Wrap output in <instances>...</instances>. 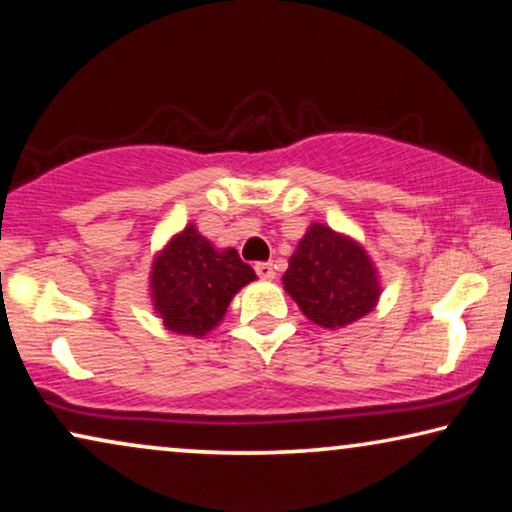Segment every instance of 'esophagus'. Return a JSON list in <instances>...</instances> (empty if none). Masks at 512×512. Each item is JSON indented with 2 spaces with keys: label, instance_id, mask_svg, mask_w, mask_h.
Listing matches in <instances>:
<instances>
[{
  "label": "esophagus",
  "instance_id": "34e87169",
  "mask_svg": "<svg viewBox=\"0 0 512 512\" xmlns=\"http://www.w3.org/2000/svg\"><path fill=\"white\" fill-rule=\"evenodd\" d=\"M256 275L261 279H275V265L272 263H256Z\"/></svg>",
  "mask_w": 512,
  "mask_h": 512
}]
</instances>
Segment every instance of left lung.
<instances>
[{"instance_id":"1","label":"left lung","mask_w":512,"mask_h":512,"mask_svg":"<svg viewBox=\"0 0 512 512\" xmlns=\"http://www.w3.org/2000/svg\"><path fill=\"white\" fill-rule=\"evenodd\" d=\"M282 282L305 317L324 328L366 317L380 298L377 270L366 249L321 223L307 228Z\"/></svg>"}]
</instances>
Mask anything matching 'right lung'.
<instances>
[{"mask_svg": "<svg viewBox=\"0 0 512 512\" xmlns=\"http://www.w3.org/2000/svg\"><path fill=\"white\" fill-rule=\"evenodd\" d=\"M254 279L256 272L235 249L216 251L191 223L153 261V307L170 331L202 338L223 319L235 293Z\"/></svg>", "mask_w": 512, "mask_h": 512, "instance_id": "right-lung-1", "label": "right lung"}]
</instances>
